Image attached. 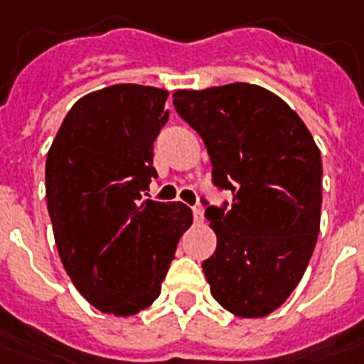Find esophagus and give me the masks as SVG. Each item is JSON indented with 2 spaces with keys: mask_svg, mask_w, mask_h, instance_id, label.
Returning a JSON list of instances; mask_svg holds the SVG:
<instances>
[{
  "mask_svg": "<svg viewBox=\"0 0 364 364\" xmlns=\"http://www.w3.org/2000/svg\"><path fill=\"white\" fill-rule=\"evenodd\" d=\"M193 218L194 223H202L204 221V210L200 206H193Z\"/></svg>",
  "mask_w": 364,
  "mask_h": 364,
  "instance_id": "obj_1",
  "label": "esophagus"
}]
</instances>
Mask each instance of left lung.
Returning a JSON list of instances; mask_svg holds the SVG:
<instances>
[{
    "instance_id": "left-lung-1",
    "label": "left lung",
    "mask_w": 364,
    "mask_h": 364,
    "mask_svg": "<svg viewBox=\"0 0 364 364\" xmlns=\"http://www.w3.org/2000/svg\"><path fill=\"white\" fill-rule=\"evenodd\" d=\"M177 114L204 141L212 183L232 202L206 219L218 248L202 262L219 305L237 317H265L301 281L317 244L323 162L292 108L252 83L176 91Z\"/></svg>"
}]
</instances>
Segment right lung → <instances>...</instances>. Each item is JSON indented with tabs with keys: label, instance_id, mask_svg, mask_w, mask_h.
Instances as JSON below:
<instances>
[{
	"label": "right lung",
	"instance_id": "add662e5",
	"mask_svg": "<svg viewBox=\"0 0 364 364\" xmlns=\"http://www.w3.org/2000/svg\"><path fill=\"white\" fill-rule=\"evenodd\" d=\"M168 91L118 83L82 97L46 162L47 210L66 273L108 315H135L160 296L179 238L193 223L181 202L143 200L158 173L154 141Z\"/></svg>",
	"mask_w": 364,
	"mask_h": 364
}]
</instances>
